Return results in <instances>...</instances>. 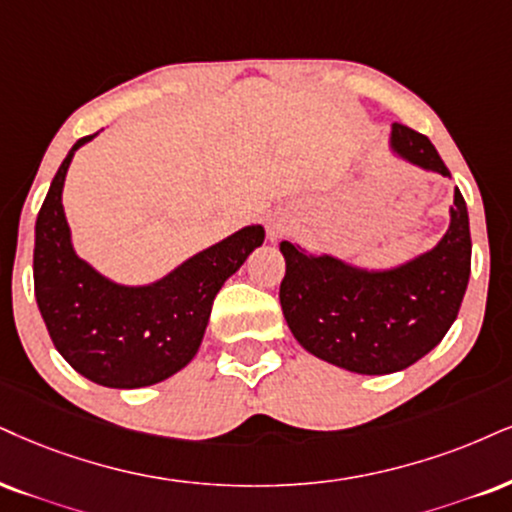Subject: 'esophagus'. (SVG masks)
<instances>
[{"instance_id": "34e87169", "label": "esophagus", "mask_w": 512, "mask_h": 512, "mask_svg": "<svg viewBox=\"0 0 512 512\" xmlns=\"http://www.w3.org/2000/svg\"><path fill=\"white\" fill-rule=\"evenodd\" d=\"M292 227V220L285 216H273L268 220V239L270 242H277L280 237L287 235V230Z\"/></svg>"}]
</instances>
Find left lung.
I'll use <instances>...</instances> for the list:
<instances>
[{"mask_svg": "<svg viewBox=\"0 0 512 512\" xmlns=\"http://www.w3.org/2000/svg\"><path fill=\"white\" fill-rule=\"evenodd\" d=\"M389 147L413 166L451 175L434 144L408 125H391ZM280 251L287 263L280 304L296 342L337 368L389 375L427 356L456 320L470 280L468 206L456 189L439 244L389 270L306 254L292 242Z\"/></svg>", "mask_w": 512, "mask_h": 512, "instance_id": "left-lung-1", "label": "left lung"}]
</instances>
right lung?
<instances>
[{
  "label": "right lung",
  "instance_id": "obj_1",
  "mask_svg": "<svg viewBox=\"0 0 512 512\" xmlns=\"http://www.w3.org/2000/svg\"><path fill=\"white\" fill-rule=\"evenodd\" d=\"M56 170L35 223V299L56 351L75 372L111 389L168 380L197 356L220 287L242 268L266 230L246 225L208 246L161 280L118 285L75 254L61 192L73 154Z\"/></svg>",
  "mask_w": 512,
  "mask_h": 512
}]
</instances>
